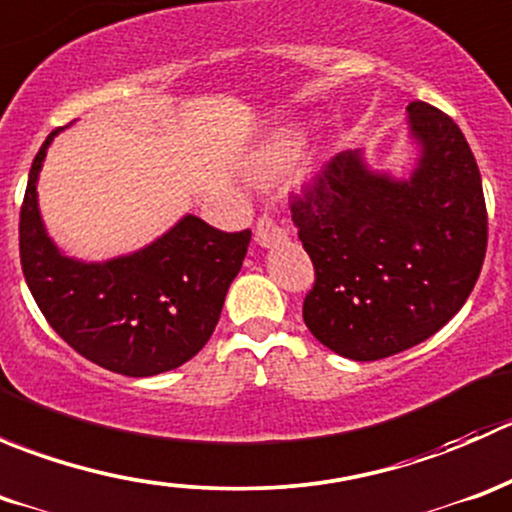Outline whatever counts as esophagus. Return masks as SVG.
Returning a JSON list of instances; mask_svg holds the SVG:
<instances>
[{
	"mask_svg": "<svg viewBox=\"0 0 512 512\" xmlns=\"http://www.w3.org/2000/svg\"><path fill=\"white\" fill-rule=\"evenodd\" d=\"M255 240L260 247L277 245V242L287 240V227H282L272 215H262L255 225Z\"/></svg>",
	"mask_w": 512,
	"mask_h": 512,
	"instance_id": "obj_1",
	"label": "esophagus"
}]
</instances>
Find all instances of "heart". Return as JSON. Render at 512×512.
Returning <instances> with one entry per match:
<instances>
[{
	"label": "heart",
	"instance_id": "heart-1",
	"mask_svg": "<svg viewBox=\"0 0 512 512\" xmlns=\"http://www.w3.org/2000/svg\"><path fill=\"white\" fill-rule=\"evenodd\" d=\"M299 153V138L292 131H280L270 138V141L262 143L260 151L255 153L250 160V173L255 178H272V175L282 173L289 165L294 163Z\"/></svg>",
	"mask_w": 512,
	"mask_h": 512
}]
</instances>
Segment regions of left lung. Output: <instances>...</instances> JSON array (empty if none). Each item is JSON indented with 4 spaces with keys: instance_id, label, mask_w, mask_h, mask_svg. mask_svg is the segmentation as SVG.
Here are the masks:
<instances>
[{
    "instance_id": "left-lung-1",
    "label": "left lung",
    "mask_w": 512,
    "mask_h": 512,
    "mask_svg": "<svg viewBox=\"0 0 512 512\" xmlns=\"http://www.w3.org/2000/svg\"><path fill=\"white\" fill-rule=\"evenodd\" d=\"M406 111L418 146L409 178L344 151L289 203L314 265L304 324L354 361L384 359L436 334L476 287L488 245L483 183L466 136L428 103Z\"/></svg>"
}]
</instances>
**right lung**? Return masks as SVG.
I'll use <instances>...</instances> for the list:
<instances>
[{
    "mask_svg": "<svg viewBox=\"0 0 512 512\" xmlns=\"http://www.w3.org/2000/svg\"><path fill=\"white\" fill-rule=\"evenodd\" d=\"M56 128L29 170L19 213L24 280L54 332L94 364L123 376L178 369L208 344L240 272L250 230H215L183 215L151 245L106 262L64 255L39 213V170Z\"/></svg>",
    "mask_w": 512,
    "mask_h": 512,
    "instance_id": "obj_1",
    "label": "right lung"
}]
</instances>
